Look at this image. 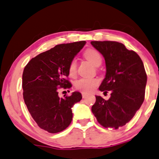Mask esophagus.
<instances>
[{
	"label": "esophagus",
	"mask_w": 159,
	"mask_h": 159,
	"mask_svg": "<svg viewBox=\"0 0 159 159\" xmlns=\"http://www.w3.org/2000/svg\"><path fill=\"white\" fill-rule=\"evenodd\" d=\"M87 95H88V94H87L86 93H84V92L82 93V97H83V98H85V97H87Z\"/></svg>",
	"instance_id": "34e87169"
}]
</instances>
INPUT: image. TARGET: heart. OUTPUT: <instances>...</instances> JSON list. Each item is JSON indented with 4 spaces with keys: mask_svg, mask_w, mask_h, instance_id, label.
Instances as JSON below:
<instances>
[{
    "mask_svg": "<svg viewBox=\"0 0 159 159\" xmlns=\"http://www.w3.org/2000/svg\"><path fill=\"white\" fill-rule=\"evenodd\" d=\"M84 55L85 58L88 61H90L94 66H97L100 61H102L100 54L94 49H88L84 52ZM68 71H69V75L71 77H75L76 75L77 64L75 60H72L70 62L69 68H68ZM98 84L99 81L96 78H82L75 81V88L77 90L84 92V93H89V92L93 90Z\"/></svg>",
    "mask_w": 159,
    "mask_h": 159,
    "instance_id": "b5f03b06",
    "label": "heart"
}]
</instances>
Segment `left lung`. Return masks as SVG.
<instances>
[{
	"mask_svg": "<svg viewBox=\"0 0 159 159\" xmlns=\"http://www.w3.org/2000/svg\"><path fill=\"white\" fill-rule=\"evenodd\" d=\"M103 56L106 77L99 90L111 97L106 100L96 96L92 112L104 128L118 129L128 123L140 108L145 98L147 76L139 55L117 41H91Z\"/></svg>",
	"mask_w": 159,
	"mask_h": 159,
	"instance_id": "left-lung-1",
	"label": "left lung"
}]
</instances>
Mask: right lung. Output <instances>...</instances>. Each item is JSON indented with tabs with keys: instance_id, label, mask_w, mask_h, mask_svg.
<instances>
[{
	"instance_id": "obj_1",
	"label": "right lung",
	"mask_w": 159,
	"mask_h": 159,
	"mask_svg": "<svg viewBox=\"0 0 159 159\" xmlns=\"http://www.w3.org/2000/svg\"><path fill=\"white\" fill-rule=\"evenodd\" d=\"M86 41L62 43L40 53L28 62L22 74L23 99L38 126L49 133L62 131L72 120L71 107L82 99L81 93L59 97L60 88H71L68 68Z\"/></svg>"
}]
</instances>
